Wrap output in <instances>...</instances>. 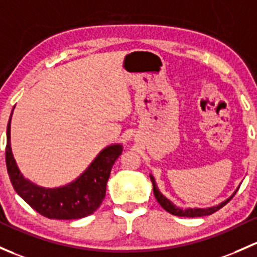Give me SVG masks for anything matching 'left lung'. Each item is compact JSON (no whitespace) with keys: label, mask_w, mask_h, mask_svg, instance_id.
Instances as JSON below:
<instances>
[{"label":"left lung","mask_w":257,"mask_h":257,"mask_svg":"<svg viewBox=\"0 0 257 257\" xmlns=\"http://www.w3.org/2000/svg\"><path fill=\"white\" fill-rule=\"evenodd\" d=\"M150 178H151V182H153L154 196H155L156 201L159 202V204H160V206L163 207L164 209L166 210V212L171 213V214H174V215H177V217H190V218H193V217H204V215H210V214H213V213L217 212V210H219L221 207L225 206V204L228 203V202L230 201L231 198H233L234 194L236 193V191H235L233 196L229 197V198L226 199V201L221 202L219 206L210 207V208H187V209H181V208L174 206V204H172L171 202H170L169 199L166 198V197H164L163 194L160 193V191H159L158 187H156L155 180H154V177L151 176V175H150Z\"/></svg>","instance_id":"1"}]
</instances>
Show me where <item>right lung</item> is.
Wrapping results in <instances>:
<instances>
[{
	"mask_svg": "<svg viewBox=\"0 0 257 257\" xmlns=\"http://www.w3.org/2000/svg\"><path fill=\"white\" fill-rule=\"evenodd\" d=\"M13 112V110H12ZM11 118L7 124L6 165L13 188L39 214L49 219H80L91 215L106 196L110 170L121 154V145H110L99 153L87 170L69 185L44 188L26 180L18 170L11 150Z\"/></svg>",
	"mask_w": 257,
	"mask_h": 257,
	"instance_id": "add662e5",
	"label": "right lung"
}]
</instances>
